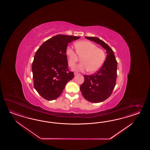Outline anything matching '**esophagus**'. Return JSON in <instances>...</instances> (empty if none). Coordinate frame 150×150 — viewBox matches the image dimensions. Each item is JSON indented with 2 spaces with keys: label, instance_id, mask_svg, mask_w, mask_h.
<instances>
[{
  "label": "esophagus",
  "instance_id": "34e87169",
  "mask_svg": "<svg viewBox=\"0 0 150 150\" xmlns=\"http://www.w3.org/2000/svg\"><path fill=\"white\" fill-rule=\"evenodd\" d=\"M79 74H80L79 73H76V72H75V73H74V75H75V76H76V75H79Z\"/></svg>",
  "mask_w": 150,
  "mask_h": 150
}]
</instances>
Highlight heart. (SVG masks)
<instances>
[{"label":"heart","mask_w":150,"mask_h":150,"mask_svg":"<svg viewBox=\"0 0 150 150\" xmlns=\"http://www.w3.org/2000/svg\"><path fill=\"white\" fill-rule=\"evenodd\" d=\"M76 52L70 47L68 46L65 54L68 60L69 66L73 67L79 59L81 58V63L79 64L73 68L77 71H88L90 73L98 71L105 63L106 54L105 50L93 43L88 41L77 42L75 44Z\"/></svg>","instance_id":"1"}]
</instances>
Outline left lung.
I'll return each mask as SVG.
<instances>
[{"instance_id":"obj_1","label":"left lung","mask_w":150,"mask_h":150,"mask_svg":"<svg viewBox=\"0 0 150 150\" xmlns=\"http://www.w3.org/2000/svg\"><path fill=\"white\" fill-rule=\"evenodd\" d=\"M85 37L100 45L107 53L102 68L93 75H83L85 80L80 86L82 95L87 100L100 103L109 98L116 85L117 62L113 51L105 42L95 37Z\"/></svg>"}]
</instances>
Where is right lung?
Instances as JSON below:
<instances>
[{
  "mask_svg": "<svg viewBox=\"0 0 150 150\" xmlns=\"http://www.w3.org/2000/svg\"><path fill=\"white\" fill-rule=\"evenodd\" d=\"M80 37L58 35L45 41L35 55L32 63L33 85L43 98H58L74 75L68 70L65 50L71 42Z\"/></svg>",
  "mask_w": 150,
  "mask_h": 150,
  "instance_id": "right-lung-1",
  "label": "right lung"
}]
</instances>
